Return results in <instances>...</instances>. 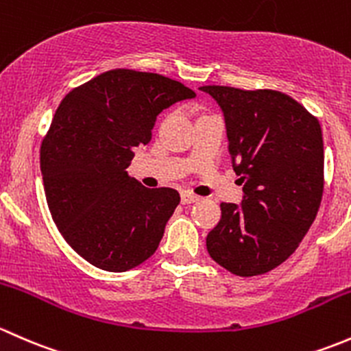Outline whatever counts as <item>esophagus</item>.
<instances>
[{
  "label": "esophagus",
  "instance_id": "1",
  "mask_svg": "<svg viewBox=\"0 0 351 351\" xmlns=\"http://www.w3.org/2000/svg\"><path fill=\"white\" fill-rule=\"evenodd\" d=\"M197 199H199V197H197L196 194L191 193V191H182V193H180V202H182V204H191V202H196Z\"/></svg>",
  "mask_w": 351,
  "mask_h": 351
}]
</instances>
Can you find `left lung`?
Returning <instances> with one entry per match:
<instances>
[{"label": "left lung", "instance_id": "obj_1", "mask_svg": "<svg viewBox=\"0 0 351 351\" xmlns=\"http://www.w3.org/2000/svg\"><path fill=\"white\" fill-rule=\"evenodd\" d=\"M221 108L240 204L221 202L206 248L234 276L265 274L285 262L313 225L324 186L323 133L302 104L272 89L202 86Z\"/></svg>", "mask_w": 351, "mask_h": 351}]
</instances>
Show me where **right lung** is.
I'll return each mask as SVG.
<instances>
[{"label":"right lung","instance_id":"add662e5","mask_svg":"<svg viewBox=\"0 0 351 351\" xmlns=\"http://www.w3.org/2000/svg\"><path fill=\"white\" fill-rule=\"evenodd\" d=\"M193 97L174 79L114 69L57 108L40 149L47 204L67 243L97 269L125 272L157 250L179 193L147 189L126 169L158 114Z\"/></svg>","mask_w":351,"mask_h":351}]
</instances>
